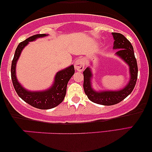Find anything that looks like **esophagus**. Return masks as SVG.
<instances>
[{
    "label": "esophagus",
    "mask_w": 152,
    "mask_h": 152,
    "mask_svg": "<svg viewBox=\"0 0 152 152\" xmlns=\"http://www.w3.org/2000/svg\"><path fill=\"white\" fill-rule=\"evenodd\" d=\"M85 67V61L83 59H79L75 61V68L78 71H82Z\"/></svg>",
    "instance_id": "obj_1"
}]
</instances>
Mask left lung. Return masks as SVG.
<instances>
[{
	"instance_id": "8db88e82",
	"label": "left lung",
	"mask_w": 152,
	"mask_h": 152,
	"mask_svg": "<svg viewBox=\"0 0 152 152\" xmlns=\"http://www.w3.org/2000/svg\"><path fill=\"white\" fill-rule=\"evenodd\" d=\"M113 39V49H118L116 53L118 57H121L129 66L131 79L124 88L120 91H103L97 92L91 87V80L92 72L90 68H86L83 72L84 74V90L88 98L93 102L102 105L110 106L116 104L126 98L134 90L138 77V65L135 57L134 48L130 41L120 33H112Z\"/></svg>"
}]
</instances>
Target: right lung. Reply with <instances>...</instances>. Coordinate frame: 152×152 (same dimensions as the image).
Listing matches in <instances>:
<instances>
[{
  "label": "right lung",
  "mask_w": 152,
  "mask_h": 152,
  "mask_svg": "<svg viewBox=\"0 0 152 152\" xmlns=\"http://www.w3.org/2000/svg\"><path fill=\"white\" fill-rule=\"evenodd\" d=\"M45 34H35L20 42L16 48L11 66V77L14 88L23 100L39 109H50L57 107L62 102L66 96L68 81L75 73L74 66L60 70L56 74L54 84L49 89L43 91H29L25 89L18 82L16 76V64L22 50L30 41L36 40L39 37H45Z\"/></svg>",
  "instance_id": "add662e5"
}]
</instances>
